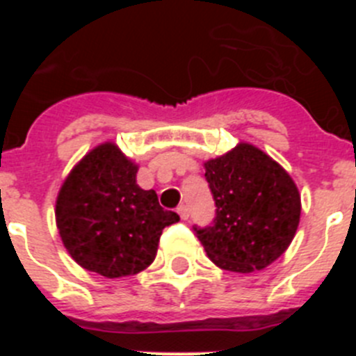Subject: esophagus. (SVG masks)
<instances>
[{
    "label": "esophagus",
    "instance_id": "34e87169",
    "mask_svg": "<svg viewBox=\"0 0 356 356\" xmlns=\"http://www.w3.org/2000/svg\"><path fill=\"white\" fill-rule=\"evenodd\" d=\"M176 212H178V216L181 217V219H188V209H187V205H180L178 207V209H176Z\"/></svg>",
    "mask_w": 356,
    "mask_h": 356
}]
</instances>
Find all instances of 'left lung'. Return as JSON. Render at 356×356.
<instances>
[{
	"instance_id": "left-lung-1",
	"label": "left lung",
	"mask_w": 356,
	"mask_h": 356,
	"mask_svg": "<svg viewBox=\"0 0 356 356\" xmlns=\"http://www.w3.org/2000/svg\"><path fill=\"white\" fill-rule=\"evenodd\" d=\"M205 169L216 216L193 229L209 259L234 273L275 262L300 225V193L287 171L251 144L209 160Z\"/></svg>"
}]
</instances>
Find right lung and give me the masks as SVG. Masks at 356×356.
Instances as JSON below:
<instances>
[{"label": "right lung", "instance_id": "right-lung-1", "mask_svg": "<svg viewBox=\"0 0 356 356\" xmlns=\"http://www.w3.org/2000/svg\"><path fill=\"white\" fill-rule=\"evenodd\" d=\"M137 165L114 144H102L72 169L56 200L65 250L83 269L137 275L155 260L160 235L180 216L163 210L155 191L135 184Z\"/></svg>", "mask_w": 356, "mask_h": 356}]
</instances>
